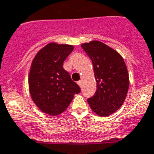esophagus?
Returning a JSON list of instances; mask_svg holds the SVG:
<instances>
[{
	"label": "esophagus",
	"mask_w": 154,
	"mask_h": 154,
	"mask_svg": "<svg viewBox=\"0 0 154 154\" xmlns=\"http://www.w3.org/2000/svg\"><path fill=\"white\" fill-rule=\"evenodd\" d=\"M77 83H78V85H79V86L81 87V88H82V82L81 80H80V81H79L78 82H77Z\"/></svg>",
	"instance_id": "34e87169"
}]
</instances>
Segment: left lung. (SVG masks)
I'll use <instances>...</instances> for the list:
<instances>
[{"label": "left lung", "mask_w": 154, "mask_h": 154, "mask_svg": "<svg viewBox=\"0 0 154 154\" xmlns=\"http://www.w3.org/2000/svg\"><path fill=\"white\" fill-rule=\"evenodd\" d=\"M92 61L97 90L88 98L91 110L101 117L109 116L123 105L129 88L128 69L115 49L100 41L81 45Z\"/></svg>", "instance_id": "1"}]
</instances>
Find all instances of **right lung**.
Wrapping results in <instances>:
<instances>
[{"instance_id":"obj_1","label":"right lung","mask_w":154,"mask_h":154,"mask_svg":"<svg viewBox=\"0 0 154 154\" xmlns=\"http://www.w3.org/2000/svg\"><path fill=\"white\" fill-rule=\"evenodd\" d=\"M71 45L50 43L36 53L29 73V88L35 105L43 112L56 116L66 111L81 91L63 69L72 52Z\"/></svg>"}]
</instances>
